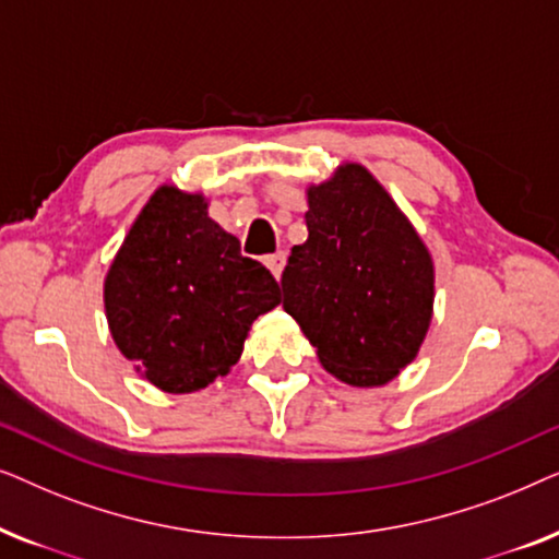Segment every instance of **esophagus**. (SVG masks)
I'll use <instances>...</instances> for the list:
<instances>
[{"instance_id":"esophagus-1","label":"esophagus","mask_w":559,"mask_h":559,"mask_svg":"<svg viewBox=\"0 0 559 559\" xmlns=\"http://www.w3.org/2000/svg\"><path fill=\"white\" fill-rule=\"evenodd\" d=\"M285 262H287L285 251H277V254H270V257L264 259V264L270 266V272L274 274V280L282 277V270H285Z\"/></svg>"}]
</instances>
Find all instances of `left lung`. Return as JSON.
Here are the masks:
<instances>
[{
	"label": "left lung",
	"mask_w": 559,
	"mask_h": 559,
	"mask_svg": "<svg viewBox=\"0 0 559 559\" xmlns=\"http://www.w3.org/2000/svg\"><path fill=\"white\" fill-rule=\"evenodd\" d=\"M308 241L282 272V308L320 364L354 386L394 379L423 346L432 316V259L392 198L361 165L308 190Z\"/></svg>",
	"instance_id": "1"
}]
</instances>
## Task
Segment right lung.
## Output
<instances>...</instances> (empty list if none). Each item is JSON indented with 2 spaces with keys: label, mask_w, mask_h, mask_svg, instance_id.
Returning a JSON list of instances; mask_svg holds the SVG:
<instances>
[{
  "label": "right lung",
  "mask_w": 559,
  "mask_h": 559,
  "mask_svg": "<svg viewBox=\"0 0 559 559\" xmlns=\"http://www.w3.org/2000/svg\"><path fill=\"white\" fill-rule=\"evenodd\" d=\"M203 195L163 186L104 285L121 354L163 392L209 386L239 361L249 325L280 302L272 272L209 218Z\"/></svg>",
  "instance_id": "1"
}]
</instances>
